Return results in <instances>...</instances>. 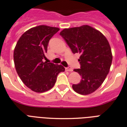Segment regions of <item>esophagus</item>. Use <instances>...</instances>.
Here are the masks:
<instances>
[{"mask_svg":"<svg viewBox=\"0 0 127 127\" xmlns=\"http://www.w3.org/2000/svg\"><path fill=\"white\" fill-rule=\"evenodd\" d=\"M65 69H66V71H73V68H72L71 66L66 67V68H65Z\"/></svg>","mask_w":127,"mask_h":127,"instance_id":"obj_1","label":"esophagus"}]
</instances>
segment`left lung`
Segmentation results:
<instances>
[{"instance_id":"8db88e82","label":"left lung","mask_w":127,"mask_h":127,"mask_svg":"<svg viewBox=\"0 0 127 127\" xmlns=\"http://www.w3.org/2000/svg\"><path fill=\"white\" fill-rule=\"evenodd\" d=\"M60 35L73 53L80 54V68L74 71L80 74L82 80L72 87L80 94L92 93L102 85L111 65L113 57L108 40L88 25L64 29Z\"/></svg>"}]
</instances>
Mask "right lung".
<instances>
[{"instance_id": "obj_1", "label": "right lung", "mask_w": 127, "mask_h": 127, "mask_svg": "<svg viewBox=\"0 0 127 127\" xmlns=\"http://www.w3.org/2000/svg\"><path fill=\"white\" fill-rule=\"evenodd\" d=\"M59 28L40 25L30 28L18 40L14 51L17 73L29 89L44 92L52 89L58 74L64 71L62 65L43 62L50 39Z\"/></svg>"}]
</instances>
